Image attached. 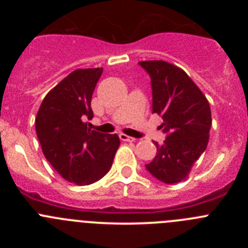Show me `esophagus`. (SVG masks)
Segmentation results:
<instances>
[{
    "label": "esophagus",
    "instance_id": "esophagus-1",
    "mask_svg": "<svg viewBox=\"0 0 248 248\" xmlns=\"http://www.w3.org/2000/svg\"><path fill=\"white\" fill-rule=\"evenodd\" d=\"M119 138H120V140H122V141H135V140L137 139H134V138H131V137H128V135H125V134H120L119 135Z\"/></svg>",
    "mask_w": 248,
    "mask_h": 248
}]
</instances>
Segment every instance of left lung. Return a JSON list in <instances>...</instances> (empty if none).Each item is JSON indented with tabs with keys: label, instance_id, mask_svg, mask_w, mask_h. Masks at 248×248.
Wrapping results in <instances>:
<instances>
[{
	"label": "left lung",
	"instance_id": "8db88e82",
	"mask_svg": "<svg viewBox=\"0 0 248 248\" xmlns=\"http://www.w3.org/2000/svg\"><path fill=\"white\" fill-rule=\"evenodd\" d=\"M153 91V113L161 115L166 139L156 145V156L145 168L157 180L176 184L185 180L209 143L210 104L181 68L165 61H143Z\"/></svg>",
	"mask_w": 248,
	"mask_h": 248
}]
</instances>
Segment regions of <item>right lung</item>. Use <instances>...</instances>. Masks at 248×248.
<instances>
[{"mask_svg": "<svg viewBox=\"0 0 248 248\" xmlns=\"http://www.w3.org/2000/svg\"><path fill=\"white\" fill-rule=\"evenodd\" d=\"M103 68L76 69L43 99L36 117V133L48 163L63 179L89 185L111 168L120 145L117 134L91 130V102Z\"/></svg>", "mask_w": 248, "mask_h": 248, "instance_id": "add662e5", "label": "right lung"}]
</instances>
